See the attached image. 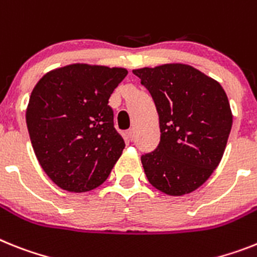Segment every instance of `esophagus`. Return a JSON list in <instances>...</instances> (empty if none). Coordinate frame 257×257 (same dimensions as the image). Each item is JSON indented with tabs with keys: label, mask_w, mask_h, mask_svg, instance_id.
Instances as JSON below:
<instances>
[{
	"label": "esophagus",
	"mask_w": 257,
	"mask_h": 257,
	"mask_svg": "<svg viewBox=\"0 0 257 257\" xmlns=\"http://www.w3.org/2000/svg\"><path fill=\"white\" fill-rule=\"evenodd\" d=\"M125 137H126L128 141H133V140H135V131H133V129H129L128 132L125 133Z\"/></svg>",
	"instance_id": "34e87169"
}]
</instances>
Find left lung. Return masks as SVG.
I'll list each match as a JSON object with an SVG mask.
<instances>
[{
    "instance_id": "obj_1",
    "label": "left lung",
    "mask_w": 257,
    "mask_h": 257,
    "mask_svg": "<svg viewBox=\"0 0 257 257\" xmlns=\"http://www.w3.org/2000/svg\"><path fill=\"white\" fill-rule=\"evenodd\" d=\"M152 94L161 141L142 155L149 183L170 196L196 191L217 169L231 131L232 113L218 82L187 64L135 69Z\"/></svg>"
}]
</instances>
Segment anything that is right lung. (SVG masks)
I'll return each instance as SVG.
<instances>
[{
    "mask_svg": "<svg viewBox=\"0 0 257 257\" xmlns=\"http://www.w3.org/2000/svg\"><path fill=\"white\" fill-rule=\"evenodd\" d=\"M128 74L124 68L70 64L35 85L26 109L42 169L64 191L82 193L107 180L125 148L108 99Z\"/></svg>",
    "mask_w": 257,
    "mask_h": 257,
    "instance_id": "obj_1",
    "label": "right lung"
}]
</instances>
